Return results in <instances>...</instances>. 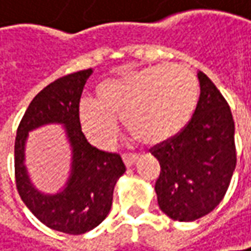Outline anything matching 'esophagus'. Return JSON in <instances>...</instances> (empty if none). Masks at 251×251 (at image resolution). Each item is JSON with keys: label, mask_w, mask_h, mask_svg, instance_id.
<instances>
[{"label": "esophagus", "mask_w": 251, "mask_h": 251, "mask_svg": "<svg viewBox=\"0 0 251 251\" xmlns=\"http://www.w3.org/2000/svg\"><path fill=\"white\" fill-rule=\"evenodd\" d=\"M136 160H138V156L136 155H124V162H125V165L127 168L132 166Z\"/></svg>", "instance_id": "obj_1"}]
</instances>
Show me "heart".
<instances>
[{"mask_svg":"<svg viewBox=\"0 0 251 251\" xmlns=\"http://www.w3.org/2000/svg\"><path fill=\"white\" fill-rule=\"evenodd\" d=\"M83 98L78 116L88 139L109 148L121 115L126 132L143 145L173 138L190 121L199 98L196 75L184 65H155L109 78Z\"/></svg>","mask_w":251,"mask_h":251,"instance_id":"b5f03b06","label":"heart"}]
</instances>
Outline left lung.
I'll list each match as a JSON object with an SVG mask.
<instances>
[{"label": "left lung", "mask_w": 251, "mask_h": 251, "mask_svg": "<svg viewBox=\"0 0 251 251\" xmlns=\"http://www.w3.org/2000/svg\"><path fill=\"white\" fill-rule=\"evenodd\" d=\"M192 119L173 138L151 149L159 160L155 183L160 210L170 219L193 222L223 200L236 168L234 121L227 100L203 72Z\"/></svg>", "instance_id": "1"}]
</instances>
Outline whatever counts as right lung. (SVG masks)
I'll use <instances>...</instances> for the list:
<instances>
[{"label": "right lung", "instance_id": "obj_1", "mask_svg": "<svg viewBox=\"0 0 251 251\" xmlns=\"http://www.w3.org/2000/svg\"><path fill=\"white\" fill-rule=\"evenodd\" d=\"M91 74V68L83 69L45 86L24 113L14 148L15 183L23 201L41 223L67 234H83L103 222L116 180L126 170L121 155L96 149L82 132L78 105ZM48 123L65 125L73 148L71 176L66 189L55 195L37 191L23 165L27 132Z\"/></svg>", "mask_w": 251, "mask_h": 251}]
</instances>
